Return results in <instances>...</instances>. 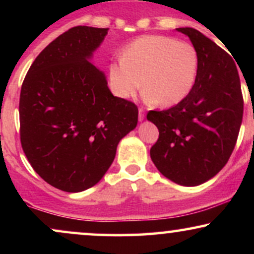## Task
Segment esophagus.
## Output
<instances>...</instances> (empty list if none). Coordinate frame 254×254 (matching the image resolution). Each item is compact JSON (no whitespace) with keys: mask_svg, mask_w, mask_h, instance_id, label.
Returning <instances> with one entry per match:
<instances>
[{"mask_svg":"<svg viewBox=\"0 0 254 254\" xmlns=\"http://www.w3.org/2000/svg\"><path fill=\"white\" fill-rule=\"evenodd\" d=\"M144 117H145L144 110L142 109V107H139V109H138V121L142 122L144 119Z\"/></svg>","mask_w":254,"mask_h":254,"instance_id":"obj_1","label":"esophagus"}]
</instances>
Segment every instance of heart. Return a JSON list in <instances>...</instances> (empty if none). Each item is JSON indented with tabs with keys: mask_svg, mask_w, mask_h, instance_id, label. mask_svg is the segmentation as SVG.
<instances>
[{
	"mask_svg": "<svg viewBox=\"0 0 254 254\" xmlns=\"http://www.w3.org/2000/svg\"><path fill=\"white\" fill-rule=\"evenodd\" d=\"M121 58L107 66L111 93L130 99L143 82L144 98L162 107L174 106L190 94L199 65L193 45L167 36L137 38L124 46Z\"/></svg>",
	"mask_w": 254,
	"mask_h": 254,
	"instance_id": "heart-1",
	"label": "heart"
}]
</instances>
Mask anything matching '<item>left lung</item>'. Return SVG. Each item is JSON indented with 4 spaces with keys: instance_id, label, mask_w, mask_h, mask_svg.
<instances>
[{
    "instance_id": "8db88e82",
    "label": "left lung",
    "mask_w": 254,
    "mask_h": 254,
    "mask_svg": "<svg viewBox=\"0 0 254 254\" xmlns=\"http://www.w3.org/2000/svg\"><path fill=\"white\" fill-rule=\"evenodd\" d=\"M190 38L199 65L190 94L176 106L149 111L159 129L150 157L160 173L184 186L208 182L228 162L244 113L239 72L233 57L191 27L177 28Z\"/></svg>"
}]
</instances>
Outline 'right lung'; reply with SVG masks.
Instances as JSON below:
<instances>
[{"instance_id":"obj_1","label":"right lung","mask_w":254,"mask_h":254,"mask_svg":"<svg viewBox=\"0 0 254 254\" xmlns=\"http://www.w3.org/2000/svg\"><path fill=\"white\" fill-rule=\"evenodd\" d=\"M107 31L64 32L38 55L22 82V149L40 178L65 192L100 182L138 121L136 105L113 97L104 72L89 62Z\"/></svg>"}]
</instances>
